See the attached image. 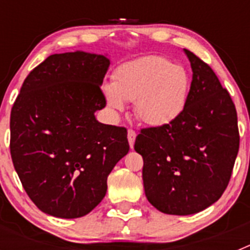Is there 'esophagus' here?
Returning a JSON list of instances; mask_svg holds the SVG:
<instances>
[{"mask_svg": "<svg viewBox=\"0 0 250 250\" xmlns=\"http://www.w3.org/2000/svg\"><path fill=\"white\" fill-rule=\"evenodd\" d=\"M135 139H136V131L132 129L127 130V140H129V144L130 147H134V143H135Z\"/></svg>", "mask_w": 250, "mask_h": 250, "instance_id": "esophagus-1", "label": "esophagus"}]
</instances>
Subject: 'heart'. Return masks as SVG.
Listing matches in <instances>:
<instances>
[{
	"instance_id": "1",
	"label": "heart",
	"mask_w": 250,
	"mask_h": 250,
	"mask_svg": "<svg viewBox=\"0 0 250 250\" xmlns=\"http://www.w3.org/2000/svg\"><path fill=\"white\" fill-rule=\"evenodd\" d=\"M190 91V76L183 66L163 56L140 57L116 68L112 83L104 85L106 104L123 111L134 101L139 119L150 126H165L183 114Z\"/></svg>"
}]
</instances>
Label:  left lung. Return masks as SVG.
Segmentation results:
<instances>
[{"mask_svg": "<svg viewBox=\"0 0 250 250\" xmlns=\"http://www.w3.org/2000/svg\"><path fill=\"white\" fill-rule=\"evenodd\" d=\"M193 70L183 114L169 125L141 129L145 195L171 215L204 210L228 187L239 150L237 110L211 67L184 48Z\"/></svg>", "mask_w": 250, "mask_h": 250, "instance_id": "8db88e82", "label": "left lung"}]
</instances>
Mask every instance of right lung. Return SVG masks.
<instances>
[{"mask_svg":"<svg viewBox=\"0 0 250 250\" xmlns=\"http://www.w3.org/2000/svg\"><path fill=\"white\" fill-rule=\"evenodd\" d=\"M110 60L83 51L48 56L26 77L11 110L13 167L30 199L48 215L74 219L105 196L107 176L129 152L125 127L95 111Z\"/></svg>","mask_w":250,"mask_h":250,"instance_id":"right-lung-1","label":"right lung"}]
</instances>
